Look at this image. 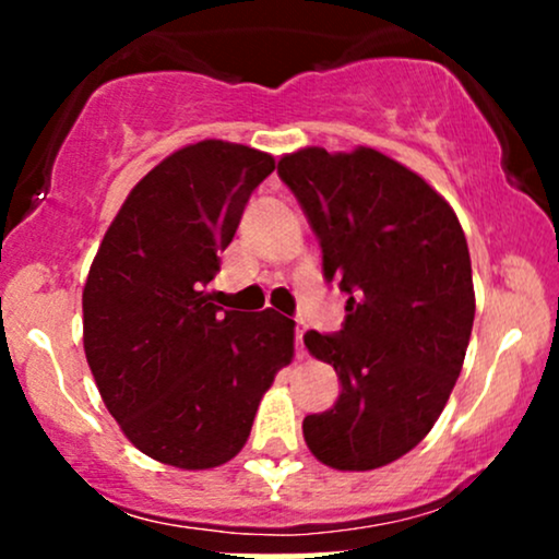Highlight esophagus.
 Instances as JSON below:
<instances>
[{
	"instance_id": "esophagus-1",
	"label": "esophagus",
	"mask_w": 559,
	"mask_h": 559,
	"mask_svg": "<svg viewBox=\"0 0 559 559\" xmlns=\"http://www.w3.org/2000/svg\"><path fill=\"white\" fill-rule=\"evenodd\" d=\"M301 336H305V325H297V333H294V344H297V357H305L307 355Z\"/></svg>"
}]
</instances>
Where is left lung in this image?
<instances>
[{"instance_id":"left-lung-1","label":"left lung","mask_w":559,"mask_h":559,"mask_svg":"<svg viewBox=\"0 0 559 559\" xmlns=\"http://www.w3.org/2000/svg\"><path fill=\"white\" fill-rule=\"evenodd\" d=\"M278 176L316 230L325 281L346 294L342 331L305 333L342 391L301 431L323 465L373 471L426 439L463 370L476 316L463 226L418 173L370 146H307Z\"/></svg>"}]
</instances>
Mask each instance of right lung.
Listing matches in <instances>:
<instances>
[{
  "label": "right lung",
  "mask_w": 559,
  "mask_h": 559,
  "mask_svg": "<svg viewBox=\"0 0 559 559\" xmlns=\"http://www.w3.org/2000/svg\"><path fill=\"white\" fill-rule=\"evenodd\" d=\"M267 152L207 139L133 186L83 286V349L133 447L207 471L241 452L262 394L294 357V320L223 310L204 294Z\"/></svg>",
  "instance_id": "obj_1"
}]
</instances>
